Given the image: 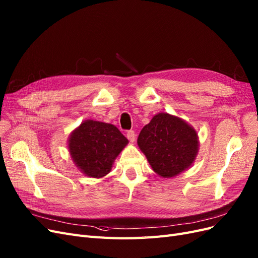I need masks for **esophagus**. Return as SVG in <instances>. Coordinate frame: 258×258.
I'll return each mask as SVG.
<instances>
[{"instance_id":"34e87169","label":"esophagus","mask_w":258,"mask_h":258,"mask_svg":"<svg viewBox=\"0 0 258 258\" xmlns=\"http://www.w3.org/2000/svg\"><path fill=\"white\" fill-rule=\"evenodd\" d=\"M127 138H128V140H129L130 142H135V140H136V134H135V131H134V130L127 131Z\"/></svg>"}]
</instances>
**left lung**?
<instances>
[{
  "mask_svg": "<svg viewBox=\"0 0 258 258\" xmlns=\"http://www.w3.org/2000/svg\"><path fill=\"white\" fill-rule=\"evenodd\" d=\"M138 145L156 173L172 177L188 169L196 158L198 136L183 119L159 113L140 132Z\"/></svg>",
  "mask_w": 258,
  "mask_h": 258,
  "instance_id": "8db88e82",
  "label": "left lung"
}]
</instances>
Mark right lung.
Here are the masks:
<instances>
[{
  "label": "right lung",
  "instance_id": "1",
  "mask_svg": "<svg viewBox=\"0 0 258 258\" xmlns=\"http://www.w3.org/2000/svg\"><path fill=\"white\" fill-rule=\"evenodd\" d=\"M128 140L111 123L85 120L72 132L69 151L82 172L90 177H102L111 171L114 159Z\"/></svg>",
  "mask_w": 258,
  "mask_h": 258
}]
</instances>
